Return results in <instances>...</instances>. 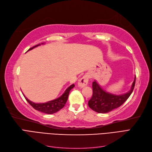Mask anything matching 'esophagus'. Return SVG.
Here are the masks:
<instances>
[{"label":"esophagus","instance_id":"esophagus-1","mask_svg":"<svg viewBox=\"0 0 152 152\" xmlns=\"http://www.w3.org/2000/svg\"><path fill=\"white\" fill-rule=\"evenodd\" d=\"M88 81H89L88 76L85 75L82 77L81 79H79V82H78V86H79V87H80V88H82V87H84L87 85Z\"/></svg>","mask_w":152,"mask_h":152}]
</instances>
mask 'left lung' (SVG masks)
<instances>
[{
  "label": "left lung",
  "instance_id": "8db88e82",
  "mask_svg": "<svg viewBox=\"0 0 152 152\" xmlns=\"http://www.w3.org/2000/svg\"><path fill=\"white\" fill-rule=\"evenodd\" d=\"M135 82L136 76L129 91L124 94L115 95L104 91L97 82L94 80L93 82V96L88 102L89 108L100 113H108L118 108L124 104L132 93Z\"/></svg>",
  "mask_w": 152,
  "mask_h": 152
}]
</instances>
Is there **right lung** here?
<instances>
[{
	"mask_svg": "<svg viewBox=\"0 0 152 152\" xmlns=\"http://www.w3.org/2000/svg\"><path fill=\"white\" fill-rule=\"evenodd\" d=\"M42 44H43V43H42ZM40 45V44L36 45L33 48L29 49V50H31L32 49L37 47ZM74 87H75L74 84L71 85L65 90V91L64 92V93L60 96V97L51 101H49V102H48L44 103H35L34 102H31V101L29 100L28 98H26V97L23 94L24 97L25 98L27 102H28V103L36 110H38V111H40L41 112H43L47 114H53L59 111V110L64 107V106L65 105L66 101L68 99L69 93H70V90L72 88H73Z\"/></svg>",
	"mask_w": 152,
	"mask_h": 152,
	"instance_id": "1",
	"label": "right lung"
}]
</instances>
